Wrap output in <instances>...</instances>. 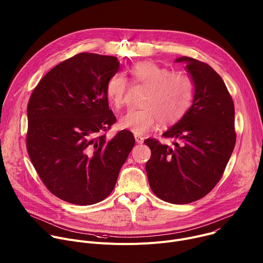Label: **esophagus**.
<instances>
[{"label": "esophagus", "mask_w": 263, "mask_h": 263, "mask_svg": "<svg viewBox=\"0 0 263 263\" xmlns=\"http://www.w3.org/2000/svg\"><path fill=\"white\" fill-rule=\"evenodd\" d=\"M135 139H136V142H137L138 144H142V143L144 142V138L141 137L140 135H135Z\"/></svg>", "instance_id": "esophagus-1"}]
</instances>
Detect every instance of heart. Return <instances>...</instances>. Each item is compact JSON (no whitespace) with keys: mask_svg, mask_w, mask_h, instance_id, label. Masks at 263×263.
I'll return each mask as SVG.
<instances>
[{"mask_svg":"<svg viewBox=\"0 0 263 263\" xmlns=\"http://www.w3.org/2000/svg\"><path fill=\"white\" fill-rule=\"evenodd\" d=\"M133 83L147 89L141 102V109L123 115L119 124L136 135L156 129L160 122L168 125L181 120L193 99V82L182 72H171L154 62H141L129 69ZM128 82L124 75H112L105 87L108 101L116 108L125 103Z\"/></svg>","mask_w":263,"mask_h":263,"instance_id":"obj_1","label":"heart"}]
</instances>
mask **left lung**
Listing matches in <instances>:
<instances>
[{
	"instance_id": "obj_1",
	"label": "left lung",
	"mask_w": 263,
	"mask_h": 263,
	"mask_svg": "<svg viewBox=\"0 0 263 263\" xmlns=\"http://www.w3.org/2000/svg\"><path fill=\"white\" fill-rule=\"evenodd\" d=\"M194 84L192 105L163 134L179 139L173 146L146 139L152 157L145 165L149 186L161 199L189 203L207 195L218 183L236 142L235 109L221 77L207 64L182 56Z\"/></svg>"
}]
</instances>
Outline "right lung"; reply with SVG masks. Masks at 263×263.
<instances>
[{
	"label": "right lung",
	"instance_id": "1",
	"mask_svg": "<svg viewBox=\"0 0 263 263\" xmlns=\"http://www.w3.org/2000/svg\"><path fill=\"white\" fill-rule=\"evenodd\" d=\"M115 56L79 53L50 70L27 106V151L39 177L58 198L79 206L103 200L115 188L135 145L116 122L105 87L119 71Z\"/></svg>",
	"mask_w": 263,
	"mask_h": 263
}]
</instances>
